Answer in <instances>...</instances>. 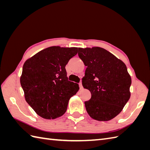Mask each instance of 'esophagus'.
I'll list each match as a JSON object with an SVG mask.
<instances>
[{"label": "esophagus", "instance_id": "obj_1", "mask_svg": "<svg viewBox=\"0 0 150 150\" xmlns=\"http://www.w3.org/2000/svg\"><path fill=\"white\" fill-rule=\"evenodd\" d=\"M79 84V88H80V90H82V89H83V87H82V84L81 82H80Z\"/></svg>", "mask_w": 150, "mask_h": 150}]
</instances>
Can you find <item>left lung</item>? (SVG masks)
Here are the masks:
<instances>
[{
	"instance_id": "8db88e82",
	"label": "left lung",
	"mask_w": 150,
	"mask_h": 150,
	"mask_svg": "<svg viewBox=\"0 0 150 150\" xmlns=\"http://www.w3.org/2000/svg\"><path fill=\"white\" fill-rule=\"evenodd\" d=\"M79 57L87 67L82 79L91 97L84 103L92 119L110 120L122 110L130 98L132 79L125 64L100 47H79Z\"/></svg>"
}]
</instances>
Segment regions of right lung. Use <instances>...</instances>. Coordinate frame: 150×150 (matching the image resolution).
I'll list each match as a JSON object with an SVG mask.
<instances>
[{"mask_svg":"<svg viewBox=\"0 0 150 150\" xmlns=\"http://www.w3.org/2000/svg\"><path fill=\"white\" fill-rule=\"evenodd\" d=\"M77 52V47L52 46L24 62L21 84L38 115L55 119L65 113L70 98L79 90L78 84L68 81L65 66Z\"/></svg>","mask_w":150,"mask_h":150,"instance_id":"obj_1","label":"right lung"}]
</instances>
